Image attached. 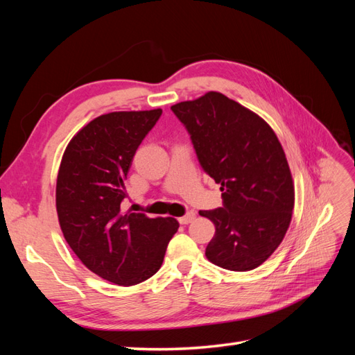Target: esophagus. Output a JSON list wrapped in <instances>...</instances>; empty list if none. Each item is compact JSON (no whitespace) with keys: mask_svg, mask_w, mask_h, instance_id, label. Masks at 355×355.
Segmentation results:
<instances>
[{"mask_svg":"<svg viewBox=\"0 0 355 355\" xmlns=\"http://www.w3.org/2000/svg\"><path fill=\"white\" fill-rule=\"evenodd\" d=\"M194 219H196V213H194V211H189V213L185 214V216L179 218V222H180L182 225H188V223H191Z\"/></svg>","mask_w":355,"mask_h":355,"instance_id":"34e87169","label":"esophagus"}]
</instances>
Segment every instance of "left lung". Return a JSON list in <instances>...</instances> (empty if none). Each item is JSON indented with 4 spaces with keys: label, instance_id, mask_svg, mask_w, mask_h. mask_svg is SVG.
Here are the masks:
<instances>
[{
    "label": "left lung",
    "instance_id": "8db88e82",
    "mask_svg": "<svg viewBox=\"0 0 355 355\" xmlns=\"http://www.w3.org/2000/svg\"><path fill=\"white\" fill-rule=\"evenodd\" d=\"M200 164L220 184L223 207L200 210L214 223L207 259L230 271H250L270 257L288 230L295 184L283 146L263 118L219 92L179 102Z\"/></svg>",
    "mask_w": 355,
    "mask_h": 355
}]
</instances>
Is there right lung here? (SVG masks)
Here are the masks:
<instances>
[{
    "instance_id": "1",
    "label": "right lung",
    "mask_w": 355,
    "mask_h": 355,
    "mask_svg": "<svg viewBox=\"0 0 355 355\" xmlns=\"http://www.w3.org/2000/svg\"><path fill=\"white\" fill-rule=\"evenodd\" d=\"M161 112L118 111L94 118L71 139L60 161L56 210L63 237L92 272L118 286L153 277L179 228L175 218L121 211L136 149Z\"/></svg>"
}]
</instances>
